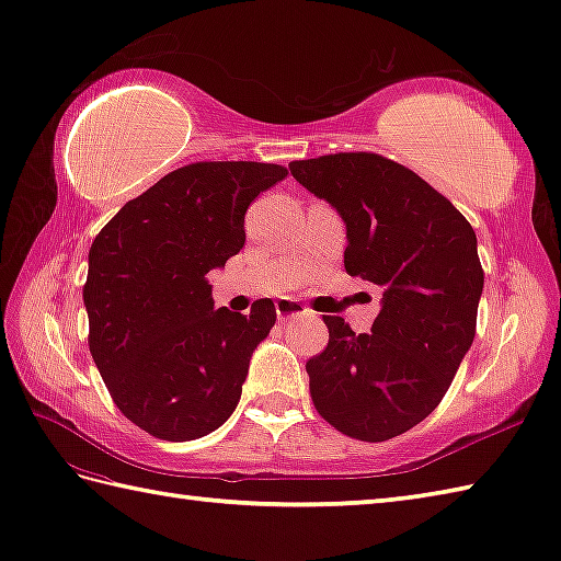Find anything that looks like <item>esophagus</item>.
<instances>
[{"label": "esophagus", "instance_id": "34e87169", "mask_svg": "<svg viewBox=\"0 0 561 561\" xmlns=\"http://www.w3.org/2000/svg\"><path fill=\"white\" fill-rule=\"evenodd\" d=\"M276 314H278L280 322H290V319L307 314V310L297 300H288V297H285V300L276 302Z\"/></svg>", "mask_w": 561, "mask_h": 561}]
</instances>
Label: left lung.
Returning <instances> with one entry per match:
<instances>
[{
	"label": "left lung",
	"instance_id": "obj_1",
	"mask_svg": "<svg viewBox=\"0 0 561 561\" xmlns=\"http://www.w3.org/2000/svg\"><path fill=\"white\" fill-rule=\"evenodd\" d=\"M346 222L348 276L382 290L370 334L324 317L329 344L307 360L314 409L365 443L424 421L448 392L477 331L484 271L472 225L424 179L375 152L290 162Z\"/></svg>",
	"mask_w": 561,
	"mask_h": 561
}]
</instances>
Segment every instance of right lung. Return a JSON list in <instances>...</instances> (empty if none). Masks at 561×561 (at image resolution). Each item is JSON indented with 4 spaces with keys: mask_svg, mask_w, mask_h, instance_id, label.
I'll return each instance as SVG.
<instances>
[{
    "mask_svg": "<svg viewBox=\"0 0 561 561\" xmlns=\"http://www.w3.org/2000/svg\"><path fill=\"white\" fill-rule=\"evenodd\" d=\"M288 176L280 164L193 162L111 217L89 249V351L113 404L154 438L220 428L242 397L276 307L213 310L208 273L247 242L244 215Z\"/></svg>",
    "mask_w": 561,
    "mask_h": 561,
    "instance_id": "1",
    "label": "right lung"
}]
</instances>
